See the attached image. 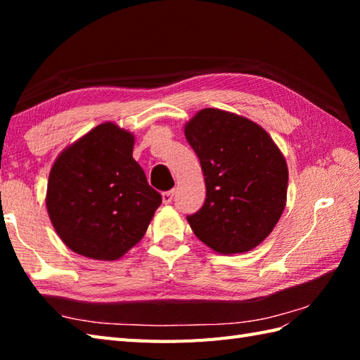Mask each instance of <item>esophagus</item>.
<instances>
[{
  "instance_id": "1",
  "label": "esophagus",
  "mask_w": 360,
  "mask_h": 360,
  "mask_svg": "<svg viewBox=\"0 0 360 360\" xmlns=\"http://www.w3.org/2000/svg\"><path fill=\"white\" fill-rule=\"evenodd\" d=\"M173 195H174L173 190H168V192H164L162 193V202L164 204H170L173 201Z\"/></svg>"
}]
</instances>
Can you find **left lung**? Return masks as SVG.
<instances>
[{
    "mask_svg": "<svg viewBox=\"0 0 360 360\" xmlns=\"http://www.w3.org/2000/svg\"><path fill=\"white\" fill-rule=\"evenodd\" d=\"M201 162L205 201L187 221L218 254H243L274 231L286 205L288 165L255 122L217 108L198 111L184 127Z\"/></svg>",
    "mask_w": 360,
    "mask_h": 360,
    "instance_id": "obj_1",
    "label": "left lung"
}]
</instances>
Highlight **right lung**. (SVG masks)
<instances>
[{"instance_id": "add662e5", "label": "right lung", "mask_w": 360, "mask_h": 360, "mask_svg": "<svg viewBox=\"0 0 360 360\" xmlns=\"http://www.w3.org/2000/svg\"><path fill=\"white\" fill-rule=\"evenodd\" d=\"M134 136L112 122L97 125L53 162L46 209L72 252L112 262L147 232L162 198L133 158Z\"/></svg>"}]
</instances>
